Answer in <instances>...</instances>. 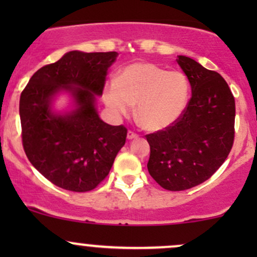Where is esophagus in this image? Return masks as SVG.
I'll return each instance as SVG.
<instances>
[{"label":"esophagus","instance_id":"34e87169","mask_svg":"<svg viewBox=\"0 0 257 257\" xmlns=\"http://www.w3.org/2000/svg\"><path fill=\"white\" fill-rule=\"evenodd\" d=\"M139 137V135L137 134V133L129 131L128 134H126V138H128V140H133V139H137Z\"/></svg>","mask_w":257,"mask_h":257}]
</instances>
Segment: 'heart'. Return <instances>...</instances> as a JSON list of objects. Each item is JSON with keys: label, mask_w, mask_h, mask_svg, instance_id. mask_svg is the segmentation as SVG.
Masks as SVG:
<instances>
[{"label": "heart", "mask_w": 257, "mask_h": 257, "mask_svg": "<svg viewBox=\"0 0 257 257\" xmlns=\"http://www.w3.org/2000/svg\"><path fill=\"white\" fill-rule=\"evenodd\" d=\"M191 85L185 73L168 71L151 63L125 66L117 82H108L104 101L117 116H128L137 104V119L144 129L169 128L186 110Z\"/></svg>", "instance_id": "heart-1"}]
</instances>
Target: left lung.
Listing matches in <instances>:
<instances>
[{"label":"left lung","mask_w":257,"mask_h":257,"mask_svg":"<svg viewBox=\"0 0 257 257\" xmlns=\"http://www.w3.org/2000/svg\"><path fill=\"white\" fill-rule=\"evenodd\" d=\"M192 90L181 117L164 131L146 135L150 175L168 191H184L210 178L226 161L234 141L235 104L220 73L179 55Z\"/></svg>","instance_id":"left-lung-1"}]
</instances>
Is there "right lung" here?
Returning a JSON list of instances; mask_svg holds the SVG:
<instances>
[{"instance_id": "obj_1", "label": "right lung", "mask_w": 257, "mask_h": 257, "mask_svg": "<svg viewBox=\"0 0 257 257\" xmlns=\"http://www.w3.org/2000/svg\"><path fill=\"white\" fill-rule=\"evenodd\" d=\"M117 52L66 53L32 75L20 95L19 114L26 157L58 187L87 192L110 173L125 144L124 125L99 117L95 96L102 95L108 67ZM60 91L70 93L71 111L59 114L51 102Z\"/></svg>"}]
</instances>
